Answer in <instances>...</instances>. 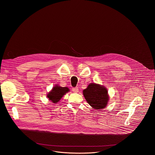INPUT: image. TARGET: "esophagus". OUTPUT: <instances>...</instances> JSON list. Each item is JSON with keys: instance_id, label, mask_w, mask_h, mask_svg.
Segmentation results:
<instances>
[{"instance_id": "esophagus-1", "label": "esophagus", "mask_w": 155, "mask_h": 155, "mask_svg": "<svg viewBox=\"0 0 155 155\" xmlns=\"http://www.w3.org/2000/svg\"><path fill=\"white\" fill-rule=\"evenodd\" d=\"M72 91L74 92L77 93V92L79 91V89H78V88H77V87H76V88H72Z\"/></svg>"}]
</instances>
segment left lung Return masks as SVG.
<instances>
[{
  "mask_svg": "<svg viewBox=\"0 0 155 155\" xmlns=\"http://www.w3.org/2000/svg\"><path fill=\"white\" fill-rule=\"evenodd\" d=\"M107 90L104 87L96 84H90L83 94L89 104L95 109L106 107L109 101Z\"/></svg>",
  "mask_w": 155,
  "mask_h": 155,
  "instance_id": "obj_1",
  "label": "left lung"
}]
</instances>
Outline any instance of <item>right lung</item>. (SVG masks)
Segmentation results:
<instances>
[{
  "instance_id": "right-lung-1",
  "label": "right lung",
  "mask_w": 155,
  "mask_h": 155,
  "mask_svg": "<svg viewBox=\"0 0 155 155\" xmlns=\"http://www.w3.org/2000/svg\"><path fill=\"white\" fill-rule=\"evenodd\" d=\"M69 91V89L67 87H61L58 85L55 86L51 91L48 93L47 97L52 103H56L58 102L63 96Z\"/></svg>"
}]
</instances>
